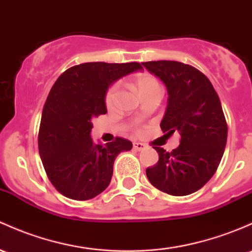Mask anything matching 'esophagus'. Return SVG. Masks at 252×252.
Wrapping results in <instances>:
<instances>
[{
    "label": "esophagus",
    "mask_w": 252,
    "mask_h": 252,
    "mask_svg": "<svg viewBox=\"0 0 252 252\" xmlns=\"http://www.w3.org/2000/svg\"><path fill=\"white\" fill-rule=\"evenodd\" d=\"M146 147H147V145H145V143L142 142H134V148L136 149V151H143Z\"/></svg>",
    "instance_id": "34e87169"
}]
</instances>
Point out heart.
<instances>
[{"mask_svg": "<svg viewBox=\"0 0 252 252\" xmlns=\"http://www.w3.org/2000/svg\"><path fill=\"white\" fill-rule=\"evenodd\" d=\"M132 86L142 99L153 95H161V85L156 76L149 73H139L132 77ZM118 94V85L110 86L105 94V105L111 109Z\"/></svg>", "mask_w": 252, "mask_h": 252, "instance_id": "heart-1", "label": "heart"}]
</instances>
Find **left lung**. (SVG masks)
Here are the masks:
<instances>
[{"mask_svg": "<svg viewBox=\"0 0 252 252\" xmlns=\"http://www.w3.org/2000/svg\"><path fill=\"white\" fill-rule=\"evenodd\" d=\"M167 88L168 99L160 128L181 135L172 152L153 147L159 154L146 175L153 187L173 196H185L203 187L219 166L227 141V123L218 93L208 77L176 61L142 63Z\"/></svg>", "mask_w": 252, "mask_h": 252, "instance_id": "left-lung-1", "label": "left lung"}]
</instances>
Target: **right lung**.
<instances>
[{
  "label": "right lung",
  "mask_w": 252,
  "mask_h": 252,
  "mask_svg": "<svg viewBox=\"0 0 252 252\" xmlns=\"http://www.w3.org/2000/svg\"><path fill=\"white\" fill-rule=\"evenodd\" d=\"M142 69L137 62L82 63L67 69L52 86L41 113L38 148L50 182L63 196L91 200L109 187L115 159L132 143L117 137L94 145L92 120L107 112L110 86Z\"/></svg>",
  "instance_id": "add662e5"
}]
</instances>
